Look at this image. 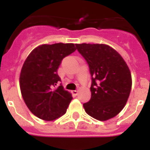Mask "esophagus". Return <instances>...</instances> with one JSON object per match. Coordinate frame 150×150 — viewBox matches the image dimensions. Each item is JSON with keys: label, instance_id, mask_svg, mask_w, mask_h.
I'll return each instance as SVG.
<instances>
[{"label": "esophagus", "instance_id": "obj_1", "mask_svg": "<svg viewBox=\"0 0 150 150\" xmlns=\"http://www.w3.org/2000/svg\"><path fill=\"white\" fill-rule=\"evenodd\" d=\"M71 93H72V94L74 96H77L78 90H73V91H71Z\"/></svg>", "mask_w": 150, "mask_h": 150}]
</instances>
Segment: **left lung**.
Returning <instances> with one entry per match:
<instances>
[{
	"label": "left lung",
	"instance_id": "obj_1",
	"mask_svg": "<svg viewBox=\"0 0 150 150\" xmlns=\"http://www.w3.org/2000/svg\"><path fill=\"white\" fill-rule=\"evenodd\" d=\"M89 64L91 99L83 104L87 114L107 121L122 110L132 89V75L122 57L106 44H75Z\"/></svg>",
	"mask_w": 150,
	"mask_h": 150
}]
</instances>
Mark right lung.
Masks as SVG:
<instances>
[{"mask_svg":"<svg viewBox=\"0 0 150 150\" xmlns=\"http://www.w3.org/2000/svg\"><path fill=\"white\" fill-rule=\"evenodd\" d=\"M76 48L74 43L43 44L25 59L20 73L22 98L33 114L44 121H54L65 114L72 100L62 86L57 69L64 57Z\"/></svg>","mask_w":150,"mask_h":150,"instance_id":"add662e5","label":"right lung"}]
</instances>
